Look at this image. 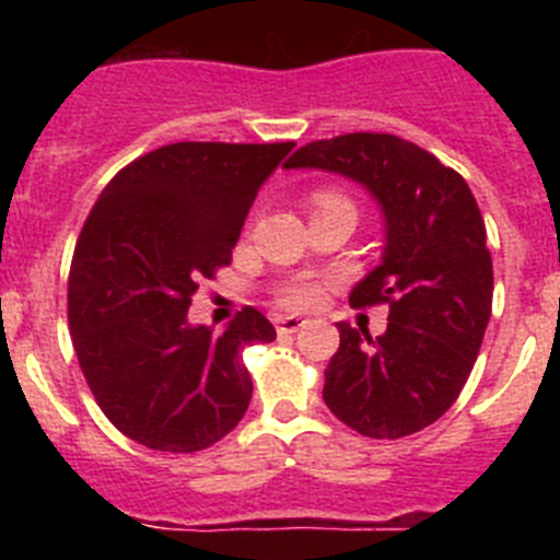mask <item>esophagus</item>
<instances>
[{
	"label": "esophagus",
	"instance_id": "1",
	"mask_svg": "<svg viewBox=\"0 0 560 560\" xmlns=\"http://www.w3.org/2000/svg\"><path fill=\"white\" fill-rule=\"evenodd\" d=\"M303 325H305V319L296 314H283L275 319V328L280 330V334H294V330H300Z\"/></svg>",
	"mask_w": 560,
	"mask_h": 560
}]
</instances>
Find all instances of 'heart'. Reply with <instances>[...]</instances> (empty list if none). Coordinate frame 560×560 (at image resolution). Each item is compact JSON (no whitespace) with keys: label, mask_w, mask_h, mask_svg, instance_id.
Listing matches in <instances>:
<instances>
[{"label":"heart","mask_w":560,"mask_h":560,"mask_svg":"<svg viewBox=\"0 0 560 560\" xmlns=\"http://www.w3.org/2000/svg\"><path fill=\"white\" fill-rule=\"evenodd\" d=\"M319 205H348L345 199H339L336 192H323L319 196ZM319 296V285L311 283V280H294L283 289V303L285 305H296V308H305Z\"/></svg>","instance_id":"heart-1"}]
</instances>
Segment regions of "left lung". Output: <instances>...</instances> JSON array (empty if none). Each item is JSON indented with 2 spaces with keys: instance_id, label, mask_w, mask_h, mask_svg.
Returning a JSON list of instances; mask_svg holds the SVG:
<instances>
[{
  "instance_id": "1",
  "label": "left lung",
  "mask_w": 560,
  "mask_h": 560,
  "mask_svg": "<svg viewBox=\"0 0 560 560\" xmlns=\"http://www.w3.org/2000/svg\"><path fill=\"white\" fill-rule=\"evenodd\" d=\"M285 167L355 182L384 221L378 266L353 285L350 303H387V330L373 339L364 328L336 325L325 404L364 438L398 440L427 429L457 400L491 319L493 266L471 187L393 133L308 142Z\"/></svg>"
}]
</instances>
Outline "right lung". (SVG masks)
<instances>
[{
	"instance_id": "right-lung-1",
	"label": "right lung",
	"mask_w": 560,
	"mask_h": 560,
	"mask_svg": "<svg viewBox=\"0 0 560 560\" xmlns=\"http://www.w3.org/2000/svg\"><path fill=\"white\" fill-rule=\"evenodd\" d=\"M294 142H173L101 192L69 269V334L97 407L153 452L219 443L252 400L241 350L275 339L244 308L215 334L187 319L205 277L232 260L257 190Z\"/></svg>"
}]
</instances>
